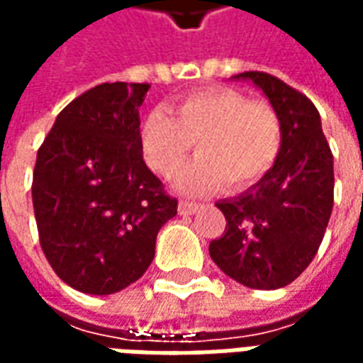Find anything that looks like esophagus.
Returning <instances> with one entry per match:
<instances>
[{"label":"esophagus","instance_id":"esophagus-1","mask_svg":"<svg viewBox=\"0 0 363 363\" xmlns=\"http://www.w3.org/2000/svg\"><path fill=\"white\" fill-rule=\"evenodd\" d=\"M196 210V202H190V200H181V202H179V212H181L182 216H190V213H194Z\"/></svg>","mask_w":363,"mask_h":363}]
</instances>
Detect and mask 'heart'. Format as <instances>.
<instances>
[{
  "label": "heart",
  "mask_w": 363,
  "mask_h": 363,
  "mask_svg": "<svg viewBox=\"0 0 363 363\" xmlns=\"http://www.w3.org/2000/svg\"><path fill=\"white\" fill-rule=\"evenodd\" d=\"M167 111L150 112L140 142L145 163L161 177H173L196 143L200 157L177 177L189 194H208L225 182L245 190L264 179L280 157L284 128L267 101L229 87L182 96Z\"/></svg>",
  "instance_id": "obj_1"
}]
</instances>
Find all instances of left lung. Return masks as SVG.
Here are the masks:
<instances>
[{
	"instance_id": "obj_1",
	"label": "left lung",
	"mask_w": 363,
	"mask_h": 363,
	"mask_svg": "<svg viewBox=\"0 0 363 363\" xmlns=\"http://www.w3.org/2000/svg\"><path fill=\"white\" fill-rule=\"evenodd\" d=\"M278 111L284 145L272 171L243 194L218 202L225 231L210 243V257L252 289L288 286L319 251L335 202L333 151L315 104L264 72H245Z\"/></svg>"
}]
</instances>
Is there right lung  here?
<instances>
[{
    "instance_id": "add662e5",
    "label": "right lung",
    "mask_w": 363,
    "mask_h": 363,
    "mask_svg": "<svg viewBox=\"0 0 363 363\" xmlns=\"http://www.w3.org/2000/svg\"><path fill=\"white\" fill-rule=\"evenodd\" d=\"M147 83H101L60 112L33 173L38 239L67 286L108 296L150 268L177 198L142 155L140 104Z\"/></svg>"
}]
</instances>
